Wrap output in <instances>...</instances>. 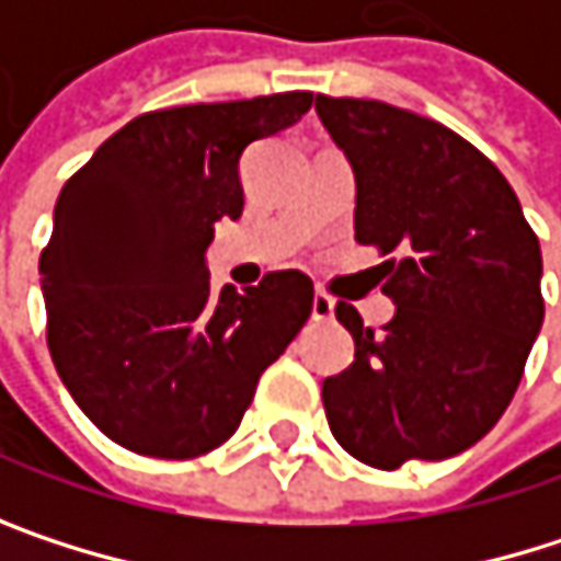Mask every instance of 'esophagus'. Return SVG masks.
<instances>
[{"instance_id": "1", "label": "esophagus", "mask_w": 561, "mask_h": 561, "mask_svg": "<svg viewBox=\"0 0 561 561\" xmlns=\"http://www.w3.org/2000/svg\"><path fill=\"white\" fill-rule=\"evenodd\" d=\"M311 318H314V321L334 318V298L324 295V291H314V298H311Z\"/></svg>"}]
</instances>
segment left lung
I'll list each match as a JSON object with an SVG mask.
<instances>
[{
  "label": "left lung",
  "mask_w": 561,
  "mask_h": 561,
  "mask_svg": "<svg viewBox=\"0 0 561 561\" xmlns=\"http://www.w3.org/2000/svg\"><path fill=\"white\" fill-rule=\"evenodd\" d=\"M314 110L357 181V243L392 256L380 334L354 305V364L321 387L341 448L392 471L481 442L519 387L542 328V253L497 165L448 126L380 100L324 96Z\"/></svg>",
  "instance_id": "1"
}]
</instances>
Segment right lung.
Here are the masks:
<instances>
[{"label": "right lung", "instance_id": "obj_1", "mask_svg": "<svg viewBox=\"0 0 561 561\" xmlns=\"http://www.w3.org/2000/svg\"><path fill=\"white\" fill-rule=\"evenodd\" d=\"M308 106L311 93L291 90L142 113L64 184L38 263L48 351L116 445L171 461L214 451L308 321L305 273L214 291L204 263L214 224L243 214L247 146Z\"/></svg>", "mask_w": 561, "mask_h": 561}]
</instances>
